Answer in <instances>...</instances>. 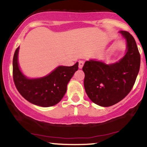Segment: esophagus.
<instances>
[{"label":"esophagus","mask_w":147,"mask_h":147,"mask_svg":"<svg viewBox=\"0 0 147 147\" xmlns=\"http://www.w3.org/2000/svg\"><path fill=\"white\" fill-rule=\"evenodd\" d=\"M84 64V62L83 61H78V68H79V69H82Z\"/></svg>","instance_id":"1"}]
</instances>
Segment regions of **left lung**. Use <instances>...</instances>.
Returning <instances> with one entry per match:
<instances>
[{
    "label": "left lung",
    "instance_id": "left-lung-1",
    "mask_svg": "<svg viewBox=\"0 0 147 147\" xmlns=\"http://www.w3.org/2000/svg\"><path fill=\"white\" fill-rule=\"evenodd\" d=\"M127 41V52L114 64L101 61H86L84 88L88 98L101 107H110L119 102L133 88L140 68V53L133 36L120 31Z\"/></svg>",
    "mask_w": 147,
    "mask_h": 147
}]
</instances>
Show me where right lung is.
<instances>
[{
	"mask_svg": "<svg viewBox=\"0 0 147 147\" xmlns=\"http://www.w3.org/2000/svg\"><path fill=\"white\" fill-rule=\"evenodd\" d=\"M18 49L19 47L16 50L13 59V78L18 92L35 105L49 107L57 104L66 94L69 81L78 70V62L72 66H59L43 78L28 79L18 67Z\"/></svg>",
	"mask_w": 147,
	"mask_h": 147,
	"instance_id": "obj_1",
	"label": "right lung"
}]
</instances>
